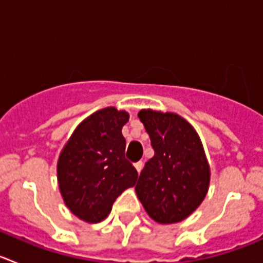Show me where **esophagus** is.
<instances>
[{"label":"esophagus","instance_id":"34e87169","mask_svg":"<svg viewBox=\"0 0 263 263\" xmlns=\"http://www.w3.org/2000/svg\"><path fill=\"white\" fill-rule=\"evenodd\" d=\"M142 166H143L142 162H137V163H134V167H136V170H137V171H138V173H141V170H142Z\"/></svg>","mask_w":263,"mask_h":263}]
</instances>
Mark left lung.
Instances as JSON below:
<instances>
[{
  "label": "left lung",
  "instance_id": "left-lung-1",
  "mask_svg": "<svg viewBox=\"0 0 263 263\" xmlns=\"http://www.w3.org/2000/svg\"><path fill=\"white\" fill-rule=\"evenodd\" d=\"M154 157L139 174L136 192L147 215L159 224L187 218L204 200L211 170L200 137L176 113L142 109Z\"/></svg>",
  "mask_w": 263,
  "mask_h": 263
}]
</instances>
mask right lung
<instances>
[{"mask_svg":"<svg viewBox=\"0 0 263 263\" xmlns=\"http://www.w3.org/2000/svg\"><path fill=\"white\" fill-rule=\"evenodd\" d=\"M127 121V111L100 109L79 124L60 153V194L83 221H103L116 199L136 184L138 173L125 158L126 141L121 132Z\"/></svg>","mask_w":263,"mask_h":263,"instance_id":"right-lung-1","label":"right lung"}]
</instances>
